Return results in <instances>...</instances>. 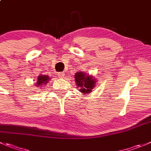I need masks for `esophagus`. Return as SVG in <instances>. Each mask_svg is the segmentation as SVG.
Returning <instances> with one entry per match:
<instances>
[{
    "instance_id": "34e87169",
    "label": "esophagus",
    "mask_w": 151,
    "mask_h": 151,
    "mask_svg": "<svg viewBox=\"0 0 151 151\" xmlns=\"http://www.w3.org/2000/svg\"><path fill=\"white\" fill-rule=\"evenodd\" d=\"M58 75V76H59V78H63L64 77V76H65L64 73H59Z\"/></svg>"
}]
</instances>
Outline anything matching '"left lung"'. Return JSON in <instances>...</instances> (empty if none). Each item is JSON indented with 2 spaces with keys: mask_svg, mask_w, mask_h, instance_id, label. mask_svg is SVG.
Listing matches in <instances>:
<instances>
[{
  "mask_svg": "<svg viewBox=\"0 0 151 151\" xmlns=\"http://www.w3.org/2000/svg\"><path fill=\"white\" fill-rule=\"evenodd\" d=\"M75 81L79 91L82 94L87 95L92 93V90L95 88L97 83V79L93 76H90L85 72H77L74 76Z\"/></svg>",
  "mask_w": 151,
  "mask_h": 151,
  "instance_id": "8db88e82",
  "label": "left lung"
}]
</instances>
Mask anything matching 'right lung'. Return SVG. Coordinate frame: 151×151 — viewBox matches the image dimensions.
Returning a JSON list of instances; mask_svg holds the SVG:
<instances>
[{
	"label": "right lung",
	"mask_w": 151,
	"mask_h": 151,
	"mask_svg": "<svg viewBox=\"0 0 151 151\" xmlns=\"http://www.w3.org/2000/svg\"><path fill=\"white\" fill-rule=\"evenodd\" d=\"M51 78H50L49 76H46V75H40L39 76H38L36 80V83L35 84V87H43V86L46 85V84L48 83V81H50V80Z\"/></svg>",
	"instance_id": "1"
}]
</instances>
